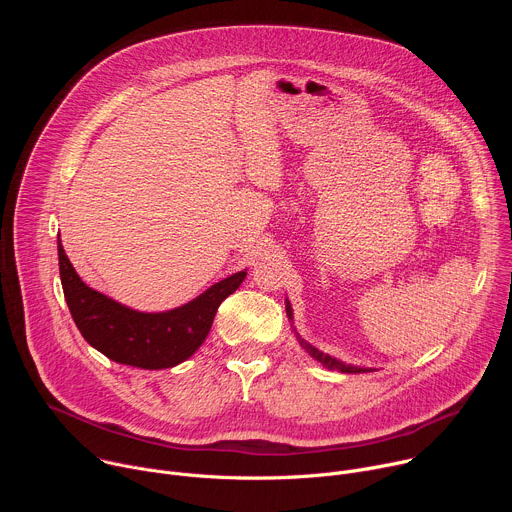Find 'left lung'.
<instances>
[{"label": "left lung", "mask_w": 512, "mask_h": 512, "mask_svg": "<svg viewBox=\"0 0 512 512\" xmlns=\"http://www.w3.org/2000/svg\"><path fill=\"white\" fill-rule=\"evenodd\" d=\"M285 312H287L289 322H294V310H291L289 300H285ZM291 326H294V324H291ZM294 332H296V328H294ZM296 338H298L300 346H302L312 358H316L318 362H322L324 367L330 369V371H340V373H371V371H373V369H367V367H354V364H346V362H342V360H338V358H334V356H330V354L318 350L316 346H312L310 342H306L298 332H296Z\"/></svg>", "instance_id": "left-lung-1"}]
</instances>
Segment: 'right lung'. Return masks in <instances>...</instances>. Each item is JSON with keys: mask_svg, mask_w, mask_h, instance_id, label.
I'll use <instances>...</instances> for the list:
<instances>
[{"mask_svg": "<svg viewBox=\"0 0 512 512\" xmlns=\"http://www.w3.org/2000/svg\"><path fill=\"white\" fill-rule=\"evenodd\" d=\"M58 267L64 300L83 338L107 358L145 371L172 369L188 360L206 340L218 306L247 277V269L239 271L168 312H137L89 287L68 261L60 235Z\"/></svg>", "mask_w": 512, "mask_h": 512, "instance_id": "right-lung-1", "label": "right lung"}]
</instances>
